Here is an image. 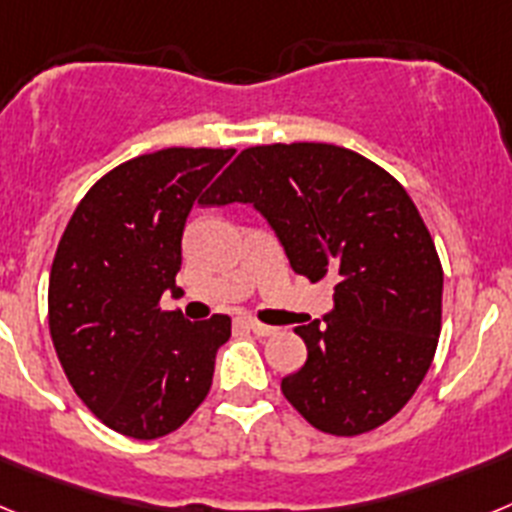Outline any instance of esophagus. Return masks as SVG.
<instances>
[{"instance_id":"34e87169","label":"esophagus","mask_w":512,"mask_h":512,"mask_svg":"<svg viewBox=\"0 0 512 512\" xmlns=\"http://www.w3.org/2000/svg\"><path fill=\"white\" fill-rule=\"evenodd\" d=\"M241 323L246 325L248 330H253L256 336H274V333H277V328H271V325H264V323H259V320H253V318H243Z\"/></svg>"}]
</instances>
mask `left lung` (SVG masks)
Listing matches in <instances>:
<instances>
[{
	"instance_id": "left-lung-1",
	"label": "left lung",
	"mask_w": 512,
	"mask_h": 512,
	"mask_svg": "<svg viewBox=\"0 0 512 512\" xmlns=\"http://www.w3.org/2000/svg\"><path fill=\"white\" fill-rule=\"evenodd\" d=\"M253 205L289 266L330 277L333 310L297 325L307 361L282 379L318 431L359 436L395 418L431 369L441 333L443 269L418 207L382 166L330 143L238 153L205 205Z\"/></svg>"
}]
</instances>
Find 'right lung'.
<instances>
[{
    "mask_svg": "<svg viewBox=\"0 0 512 512\" xmlns=\"http://www.w3.org/2000/svg\"><path fill=\"white\" fill-rule=\"evenodd\" d=\"M233 148H164L115 166L79 202L56 248L48 325L81 402L107 428L153 441L210 392L228 315L189 323L176 292L187 215Z\"/></svg>",
    "mask_w": 512,
    "mask_h": 512,
    "instance_id": "1",
    "label": "right lung"
}]
</instances>
